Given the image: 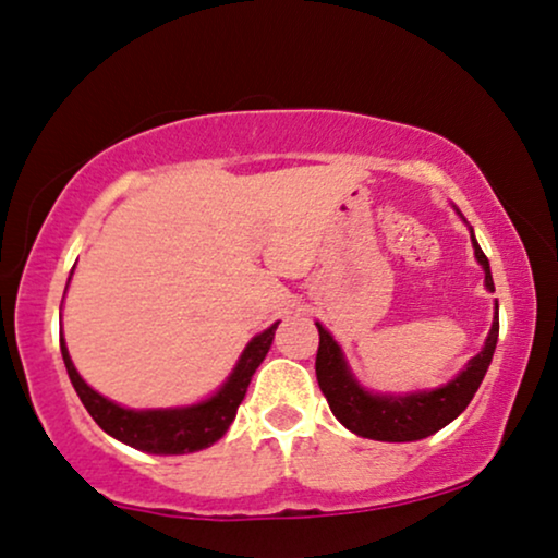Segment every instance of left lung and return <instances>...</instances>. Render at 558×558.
I'll use <instances>...</instances> for the list:
<instances>
[{
	"instance_id": "left-lung-1",
	"label": "left lung",
	"mask_w": 558,
	"mask_h": 558,
	"mask_svg": "<svg viewBox=\"0 0 558 558\" xmlns=\"http://www.w3.org/2000/svg\"><path fill=\"white\" fill-rule=\"evenodd\" d=\"M474 256L484 269V284L489 292H495L492 281L489 262L474 241ZM320 332V349L315 359L317 385H320L325 400H328L332 415L341 421L351 433L361 438L387 440V444H404V440L428 438L448 423L456 421L466 404L472 402L476 389H480L484 374L492 364L497 336H500V315L495 313L492 330L484 341V349L469 361L456 379L448 385L430 389V392H412V395H372L353 379L349 364H345L341 345L332 341L328 330L317 323Z\"/></svg>"
}]
</instances>
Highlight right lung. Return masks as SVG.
<instances>
[{
	"label": "right lung",
	"instance_id": "right-lung-1",
	"mask_svg": "<svg viewBox=\"0 0 558 558\" xmlns=\"http://www.w3.org/2000/svg\"><path fill=\"white\" fill-rule=\"evenodd\" d=\"M279 323H274L269 330L258 332L253 341L245 345L243 356L238 359L233 374L228 381L209 400L192 404V408H171V410H128L107 400L99 392L86 385L74 368V361L69 356L66 343L61 338V353L63 364H66L69 379L74 385L78 400L89 410L94 423L112 438L122 440V444L137 448L146 453H192L202 451V448L213 446L215 440L226 436L230 423L235 421L238 404L243 402L245 392H248L251 376L262 366L266 353L271 349L274 330Z\"/></svg>",
	"mask_w": 558,
	"mask_h": 558
}]
</instances>
